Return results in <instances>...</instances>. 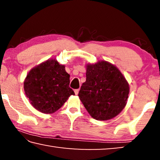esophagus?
Wrapping results in <instances>:
<instances>
[{"label": "esophagus", "mask_w": 160, "mask_h": 160, "mask_svg": "<svg viewBox=\"0 0 160 160\" xmlns=\"http://www.w3.org/2000/svg\"><path fill=\"white\" fill-rule=\"evenodd\" d=\"M79 89H76V90H74V92H75V94H76V95H78V93H79Z\"/></svg>", "instance_id": "1"}]
</instances>
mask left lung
<instances>
[{
  "label": "left lung",
  "mask_w": 160,
  "mask_h": 160,
  "mask_svg": "<svg viewBox=\"0 0 160 160\" xmlns=\"http://www.w3.org/2000/svg\"><path fill=\"white\" fill-rule=\"evenodd\" d=\"M128 94V82L113 65L102 61L87 66L86 81L78 96L93 118L115 117L125 107Z\"/></svg>",
  "instance_id": "8db88e82"
}]
</instances>
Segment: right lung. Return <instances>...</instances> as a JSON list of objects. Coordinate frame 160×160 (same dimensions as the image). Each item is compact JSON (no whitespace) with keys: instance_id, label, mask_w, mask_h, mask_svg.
<instances>
[{"instance_id":"obj_1","label":"right lung","mask_w":160,"mask_h":160,"mask_svg":"<svg viewBox=\"0 0 160 160\" xmlns=\"http://www.w3.org/2000/svg\"><path fill=\"white\" fill-rule=\"evenodd\" d=\"M70 75L55 59L32 69L24 82L26 96L35 109L52 113L63 106L73 90L69 87Z\"/></svg>"}]
</instances>
